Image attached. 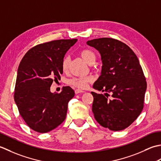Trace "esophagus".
<instances>
[{
  "label": "esophagus",
  "mask_w": 161,
  "mask_h": 161,
  "mask_svg": "<svg viewBox=\"0 0 161 161\" xmlns=\"http://www.w3.org/2000/svg\"><path fill=\"white\" fill-rule=\"evenodd\" d=\"M83 92H85L83 90H80V89H77V90H75V93H76V94H79V93H83Z\"/></svg>",
  "instance_id": "esophagus-1"
}]
</instances>
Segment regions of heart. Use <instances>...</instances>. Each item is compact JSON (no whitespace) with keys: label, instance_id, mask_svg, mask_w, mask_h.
Returning <instances> with one entry per match:
<instances>
[{"label":"heart","instance_id":"heart-1","mask_svg":"<svg viewBox=\"0 0 161 161\" xmlns=\"http://www.w3.org/2000/svg\"><path fill=\"white\" fill-rule=\"evenodd\" d=\"M80 55L81 58L87 62V64H93L96 60V55L90 49H83L80 52ZM69 58L68 56H65L62 62V69L64 71H66L69 64ZM92 81V77H85V78H74L68 80V83L73 85L80 89H83L87 86V84Z\"/></svg>","mask_w":161,"mask_h":161}]
</instances>
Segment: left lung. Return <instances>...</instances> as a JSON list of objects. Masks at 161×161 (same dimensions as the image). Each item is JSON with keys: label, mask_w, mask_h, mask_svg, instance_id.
<instances>
[{"label": "left lung", "mask_w": 161, "mask_h": 161, "mask_svg": "<svg viewBox=\"0 0 161 161\" xmlns=\"http://www.w3.org/2000/svg\"><path fill=\"white\" fill-rule=\"evenodd\" d=\"M101 54V76L93 85L105 96L92 92V112L103 127L119 131L129 126L142 112L147 82L137 57L129 46L113 38L87 42ZM111 99H108V93Z\"/></svg>", "instance_id": "8db88e82"}]
</instances>
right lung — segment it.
I'll return each instance as SVG.
<instances>
[{"instance_id":"obj_1","label":"right lung","mask_w":161,"mask_h":161,"mask_svg":"<svg viewBox=\"0 0 161 161\" xmlns=\"http://www.w3.org/2000/svg\"><path fill=\"white\" fill-rule=\"evenodd\" d=\"M77 39H59L35 46L22 58L17 71L14 101L21 116L35 131L44 133L66 118L68 103L74 97L70 87L51 92L53 81L63 73L62 62Z\"/></svg>"}]
</instances>
